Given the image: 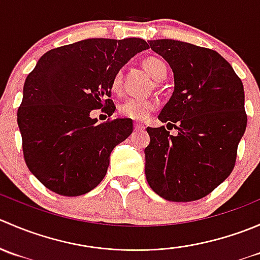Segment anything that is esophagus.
<instances>
[{
  "instance_id": "34e87169",
  "label": "esophagus",
  "mask_w": 260,
  "mask_h": 260,
  "mask_svg": "<svg viewBox=\"0 0 260 260\" xmlns=\"http://www.w3.org/2000/svg\"><path fill=\"white\" fill-rule=\"evenodd\" d=\"M145 128V124H142V123H135V131H142Z\"/></svg>"
}]
</instances>
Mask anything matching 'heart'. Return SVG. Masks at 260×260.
<instances>
[{"label": "heart", "mask_w": 260, "mask_h": 260, "mask_svg": "<svg viewBox=\"0 0 260 260\" xmlns=\"http://www.w3.org/2000/svg\"><path fill=\"white\" fill-rule=\"evenodd\" d=\"M143 68L153 79L161 80L166 77V64L158 57H146L142 62ZM112 89L118 90L120 86V73H117L112 79ZM157 108V102L146 98H128L118 106V113L122 117L133 120H145Z\"/></svg>", "instance_id": "b5f03b06"}]
</instances>
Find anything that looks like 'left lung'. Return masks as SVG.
Masks as SVG:
<instances>
[{"mask_svg":"<svg viewBox=\"0 0 260 260\" xmlns=\"http://www.w3.org/2000/svg\"><path fill=\"white\" fill-rule=\"evenodd\" d=\"M170 64L175 90L159 113L171 124L147 127L146 179L161 198L200 200L232 174L246 128L244 88L232 65L211 49L162 39L149 41Z\"/></svg>","mask_w":260,"mask_h":260,"instance_id":"obj_1","label":"left lung"}]
</instances>
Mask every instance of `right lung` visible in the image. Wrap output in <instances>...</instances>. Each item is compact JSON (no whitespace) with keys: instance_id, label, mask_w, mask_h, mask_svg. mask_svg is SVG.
<instances>
[{"instance_id":"right-lung-1","label":"right lung","mask_w":260,"mask_h":260,"mask_svg":"<svg viewBox=\"0 0 260 260\" xmlns=\"http://www.w3.org/2000/svg\"><path fill=\"white\" fill-rule=\"evenodd\" d=\"M143 39H86L49 50L27 75L17 111L26 166L46 188L79 196L101 183L109 154L133 132L132 119L96 123L90 112L113 114L112 79Z\"/></svg>"}]
</instances>
